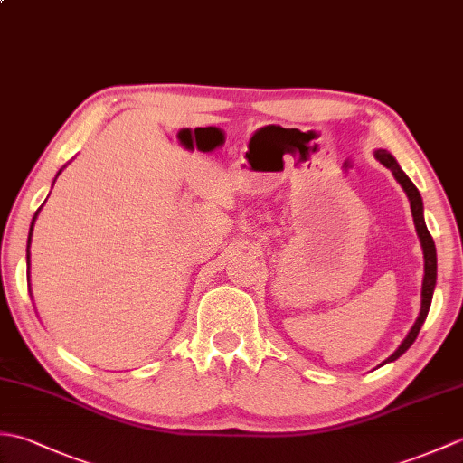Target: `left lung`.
<instances>
[{"instance_id":"left-lung-1","label":"left lung","mask_w":463,"mask_h":463,"mask_svg":"<svg viewBox=\"0 0 463 463\" xmlns=\"http://www.w3.org/2000/svg\"><path fill=\"white\" fill-rule=\"evenodd\" d=\"M376 159L386 166V169L392 171V175L396 176V181L404 186V191L410 199V206H411V216H414V224H416V231H418V237L421 241V249H424V284H421V308H420V317L414 322V326L408 332V336L404 338V342L400 344V348L392 354V356L386 362H392L400 358L402 354H404L414 340L418 338L421 324H424L426 317H428V310H430V304H431V297H434V287H436V270H438V260H436V244L434 239H431V234L426 226L424 221V206H421V196L416 189V184L408 179V175L400 169V165L396 163L394 156H392L388 151H376Z\"/></svg>"}]
</instances>
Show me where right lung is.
<instances>
[{
    "mask_svg": "<svg viewBox=\"0 0 463 463\" xmlns=\"http://www.w3.org/2000/svg\"><path fill=\"white\" fill-rule=\"evenodd\" d=\"M35 216H37V213H35ZM35 216H33V221H35ZM33 221H32V229H29V239H27V267H29V241H32V231H33Z\"/></svg>",
    "mask_w": 463,
    "mask_h": 463,
    "instance_id": "obj_1",
    "label": "right lung"
}]
</instances>
